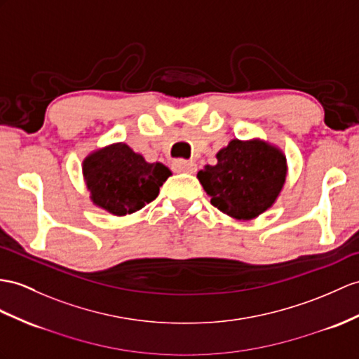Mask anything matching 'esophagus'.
I'll return each mask as SVG.
<instances>
[{
  "mask_svg": "<svg viewBox=\"0 0 359 359\" xmlns=\"http://www.w3.org/2000/svg\"><path fill=\"white\" fill-rule=\"evenodd\" d=\"M173 170L178 173H195L196 164L184 161V160H177L173 163Z\"/></svg>",
  "mask_w": 359,
  "mask_h": 359,
  "instance_id": "34e87169",
  "label": "esophagus"
}]
</instances>
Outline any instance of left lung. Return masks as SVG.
<instances>
[{
	"label": "left lung",
	"instance_id": "8db88e82",
	"mask_svg": "<svg viewBox=\"0 0 359 359\" xmlns=\"http://www.w3.org/2000/svg\"><path fill=\"white\" fill-rule=\"evenodd\" d=\"M216 160L196 177L217 210L238 221H251L274 205L287 177L280 147L260 138H233Z\"/></svg>",
	"mask_w": 359,
	"mask_h": 359
}]
</instances>
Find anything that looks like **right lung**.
<instances>
[{
    "label": "right lung",
    "mask_w": 359,
    "mask_h": 359,
    "mask_svg": "<svg viewBox=\"0 0 359 359\" xmlns=\"http://www.w3.org/2000/svg\"><path fill=\"white\" fill-rule=\"evenodd\" d=\"M82 175L95 207L114 216H126L158 196L172 172L161 163H147L142 154L120 142L86 155Z\"/></svg>",
    "instance_id": "add662e5"
}]
</instances>
